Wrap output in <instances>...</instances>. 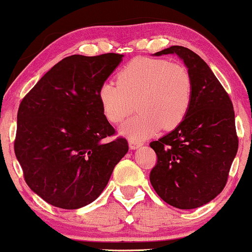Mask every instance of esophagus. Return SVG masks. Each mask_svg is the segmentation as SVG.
I'll list each match as a JSON object with an SVG mask.
<instances>
[{"label": "esophagus", "mask_w": 252, "mask_h": 252, "mask_svg": "<svg viewBox=\"0 0 252 252\" xmlns=\"http://www.w3.org/2000/svg\"><path fill=\"white\" fill-rule=\"evenodd\" d=\"M143 143H142L141 141H137V139H134V138H130L129 139V147L131 148V149H138V148H141Z\"/></svg>", "instance_id": "obj_1"}]
</instances>
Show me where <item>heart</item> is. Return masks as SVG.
Instances as JSON below:
<instances>
[{
    "mask_svg": "<svg viewBox=\"0 0 252 252\" xmlns=\"http://www.w3.org/2000/svg\"><path fill=\"white\" fill-rule=\"evenodd\" d=\"M192 97V81L186 66L166 60L137 57L118 72L117 84L104 82L98 89L103 115L109 122H123L134 111L139 114L121 128L134 139L172 130L187 116Z\"/></svg>",
    "mask_w": 252,
    "mask_h": 252,
    "instance_id": "heart-1",
    "label": "heart"
}]
</instances>
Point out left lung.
Segmentation results:
<instances>
[{
	"instance_id": "1",
	"label": "left lung",
	"mask_w": 252,
	"mask_h": 252,
	"mask_svg": "<svg viewBox=\"0 0 252 252\" xmlns=\"http://www.w3.org/2000/svg\"><path fill=\"white\" fill-rule=\"evenodd\" d=\"M176 54L192 81L187 116L171 132L154 141L157 163L150 183L163 201L178 209H195L222 192L238 150L235 111L228 93L207 63L181 45L155 56Z\"/></svg>"
}]
</instances>
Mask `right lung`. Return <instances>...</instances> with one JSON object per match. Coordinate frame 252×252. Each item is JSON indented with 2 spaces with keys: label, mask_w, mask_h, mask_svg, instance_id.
Masks as SVG:
<instances>
[{
  "label": "right lung",
  "mask_w": 252,
  "mask_h": 252,
  "mask_svg": "<svg viewBox=\"0 0 252 252\" xmlns=\"http://www.w3.org/2000/svg\"><path fill=\"white\" fill-rule=\"evenodd\" d=\"M122 57H65L21 102L15 155L28 187L54 207L72 210L95 201L128 153L126 138L102 142L116 131L98 99Z\"/></svg>",
  "instance_id": "obj_1"
}]
</instances>
